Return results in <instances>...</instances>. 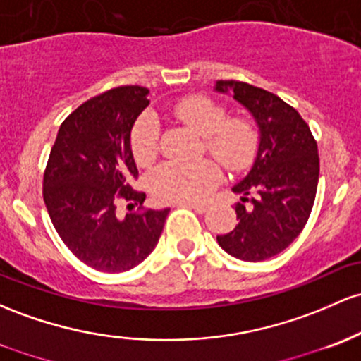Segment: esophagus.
Segmentation results:
<instances>
[{
  "label": "esophagus",
  "mask_w": 361,
  "mask_h": 361,
  "mask_svg": "<svg viewBox=\"0 0 361 361\" xmlns=\"http://www.w3.org/2000/svg\"><path fill=\"white\" fill-rule=\"evenodd\" d=\"M180 205H183V207H190V209H193V211L199 212V214L207 212V205H205V204H192V202H181Z\"/></svg>",
  "instance_id": "34e87169"
}]
</instances>
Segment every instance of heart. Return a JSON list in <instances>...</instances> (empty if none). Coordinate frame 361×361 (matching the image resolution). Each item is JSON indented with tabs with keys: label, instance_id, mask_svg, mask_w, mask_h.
Listing matches in <instances>:
<instances>
[{
	"label": "heart",
	"instance_id": "1",
	"mask_svg": "<svg viewBox=\"0 0 361 361\" xmlns=\"http://www.w3.org/2000/svg\"><path fill=\"white\" fill-rule=\"evenodd\" d=\"M174 116L204 137V150L229 171L248 168L259 149V130L247 118H228L223 104L204 96L181 99L173 109ZM132 154L138 166H150L159 154V121L144 114L132 130ZM219 168L205 159L185 164L166 162L152 173L149 187L161 202H200L219 183Z\"/></svg>",
	"mask_w": 361,
	"mask_h": 361
}]
</instances>
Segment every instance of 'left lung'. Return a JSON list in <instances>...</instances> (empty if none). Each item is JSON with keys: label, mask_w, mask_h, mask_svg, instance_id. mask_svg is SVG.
<instances>
[{"label": "left lung", "mask_w": 361, "mask_h": 361, "mask_svg": "<svg viewBox=\"0 0 361 361\" xmlns=\"http://www.w3.org/2000/svg\"><path fill=\"white\" fill-rule=\"evenodd\" d=\"M216 92L233 94L259 126L252 169L231 190L240 193L238 224L217 243L247 262L277 255L296 240L310 217L319 183V152L310 128L276 94L245 82L217 80Z\"/></svg>", "instance_id": "1"}]
</instances>
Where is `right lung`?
<instances>
[{
  "label": "right lung",
  "mask_w": 361,
  "mask_h": 361,
  "mask_svg": "<svg viewBox=\"0 0 361 361\" xmlns=\"http://www.w3.org/2000/svg\"><path fill=\"white\" fill-rule=\"evenodd\" d=\"M149 89L125 85L78 106L61 123L44 171L42 197L59 238L78 260L102 272H125L156 248L169 209L142 207L130 135L149 106ZM120 201L141 211L116 214Z\"/></svg>",
  "instance_id": "1"
}]
</instances>
